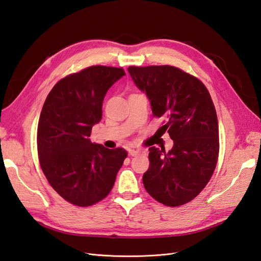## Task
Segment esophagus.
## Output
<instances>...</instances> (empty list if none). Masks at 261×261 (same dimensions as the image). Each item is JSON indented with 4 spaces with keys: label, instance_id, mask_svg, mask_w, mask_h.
<instances>
[{
    "label": "esophagus",
    "instance_id": "obj_1",
    "mask_svg": "<svg viewBox=\"0 0 261 261\" xmlns=\"http://www.w3.org/2000/svg\"><path fill=\"white\" fill-rule=\"evenodd\" d=\"M129 155H132V156H135V155H137V154H139V153H146V150H135V149H130L129 150Z\"/></svg>",
    "mask_w": 261,
    "mask_h": 261
}]
</instances>
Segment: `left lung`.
I'll list each match as a JSON object with an SVG mask.
<instances>
[{
	"instance_id": "1",
	"label": "left lung",
	"mask_w": 261,
	"mask_h": 261,
	"mask_svg": "<svg viewBox=\"0 0 261 261\" xmlns=\"http://www.w3.org/2000/svg\"><path fill=\"white\" fill-rule=\"evenodd\" d=\"M152 113L165 117L163 133L173 140L169 152L149 148L143 181L148 194L169 207L194 199L211 178L219 155V125L209 91L196 77L170 65L129 66Z\"/></svg>"
}]
</instances>
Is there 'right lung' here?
<instances>
[{"instance_id":"add662e5","label":"right lung","mask_w":261,"mask_h":261,"mask_svg":"<svg viewBox=\"0 0 261 261\" xmlns=\"http://www.w3.org/2000/svg\"><path fill=\"white\" fill-rule=\"evenodd\" d=\"M123 68L91 66L68 75L46 97L39 118L37 146L41 169L61 197L80 207L111 192L127 152L92 144V126L102 117V102Z\"/></svg>"}]
</instances>
